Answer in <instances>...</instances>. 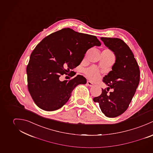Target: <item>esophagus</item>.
Here are the masks:
<instances>
[{
	"label": "esophagus",
	"instance_id": "obj_1",
	"mask_svg": "<svg viewBox=\"0 0 153 153\" xmlns=\"http://www.w3.org/2000/svg\"><path fill=\"white\" fill-rule=\"evenodd\" d=\"M87 85H88V86H90V87H92V86H93V85H94L93 83H91V82H90V81H87Z\"/></svg>",
	"mask_w": 153,
	"mask_h": 153
}]
</instances>
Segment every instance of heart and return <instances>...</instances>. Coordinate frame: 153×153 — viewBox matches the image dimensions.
Instances as JSON below:
<instances>
[{
  "label": "heart",
  "mask_w": 153,
  "mask_h": 153,
  "mask_svg": "<svg viewBox=\"0 0 153 153\" xmlns=\"http://www.w3.org/2000/svg\"><path fill=\"white\" fill-rule=\"evenodd\" d=\"M85 73L88 78L91 80H96L99 77V72L98 70L94 67H91L87 69Z\"/></svg>",
  "instance_id": "1"
}]
</instances>
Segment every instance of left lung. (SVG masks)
<instances>
[{"label": "left lung", "mask_w": 153, "mask_h": 153, "mask_svg": "<svg viewBox=\"0 0 153 153\" xmlns=\"http://www.w3.org/2000/svg\"><path fill=\"white\" fill-rule=\"evenodd\" d=\"M104 45L114 52L116 60L112 70L103 77L108 85L102 94L93 99L99 104L102 113L108 117L122 114L128 107L140 82V69L128 46L119 38L101 37ZM110 88L113 92H108Z\"/></svg>", "instance_id": "8db88e82"}]
</instances>
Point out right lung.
Here are the masks:
<instances>
[{
    "label": "right lung",
    "mask_w": 153,
    "mask_h": 153,
    "mask_svg": "<svg viewBox=\"0 0 153 153\" xmlns=\"http://www.w3.org/2000/svg\"><path fill=\"white\" fill-rule=\"evenodd\" d=\"M101 45L96 36L65 28L48 36L31 53L27 66V87L35 104L41 109L54 111L63 107L77 85L87 80L82 75L60 81L78 66L91 48ZM71 76L70 77H72Z\"/></svg>",
    "instance_id": "add662e5"
}]
</instances>
